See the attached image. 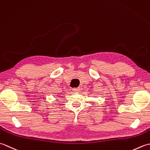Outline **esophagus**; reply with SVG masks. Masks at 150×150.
I'll list each match as a JSON object with an SVG mask.
<instances>
[{
	"instance_id": "obj_1",
	"label": "esophagus",
	"mask_w": 150,
	"mask_h": 150,
	"mask_svg": "<svg viewBox=\"0 0 150 150\" xmlns=\"http://www.w3.org/2000/svg\"><path fill=\"white\" fill-rule=\"evenodd\" d=\"M72 91H74V92H79V91H80V88H79V87L74 88H72Z\"/></svg>"
}]
</instances>
